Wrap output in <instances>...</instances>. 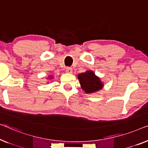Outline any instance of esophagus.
Here are the masks:
<instances>
[{
	"label": "esophagus",
	"instance_id": "34e87169",
	"mask_svg": "<svg viewBox=\"0 0 148 148\" xmlns=\"http://www.w3.org/2000/svg\"><path fill=\"white\" fill-rule=\"evenodd\" d=\"M66 72L69 74H72V68L70 67H68L66 68Z\"/></svg>",
	"mask_w": 148,
	"mask_h": 148
}]
</instances>
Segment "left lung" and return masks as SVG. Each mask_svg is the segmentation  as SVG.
I'll return each instance as SVG.
<instances>
[{
  "label": "left lung",
  "mask_w": 148,
  "mask_h": 148,
  "mask_svg": "<svg viewBox=\"0 0 148 148\" xmlns=\"http://www.w3.org/2000/svg\"><path fill=\"white\" fill-rule=\"evenodd\" d=\"M78 79L81 88L86 94L95 93L103 88L104 84L101 78L95 74L92 70H87L84 73L79 74Z\"/></svg>",
  "instance_id": "left-lung-1"
}]
</instances>
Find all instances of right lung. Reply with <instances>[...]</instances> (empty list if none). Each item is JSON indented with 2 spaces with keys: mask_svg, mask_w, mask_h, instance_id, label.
<instances>
[{
  "mask_svg": "<svg viewBox=\"0 0 148 148\" xmlns=\"http://www.w3.org/2000/svg\"><path fill=\"white\" fill-rule=\"evenodd\" d=\"M52 78H53L52 76H48V79H49H49H52Z\"/></svg>",
  "mask_w": 148,
  "mask_h": 148,
  "instance_id": "obj_1",
  "label": "right lung"
}]
</instances>
